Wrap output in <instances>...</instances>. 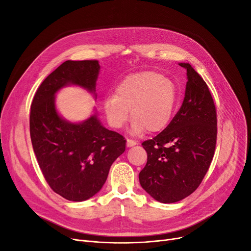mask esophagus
Listing matches in <instances>:
<instances>
[{"mask_svg":"<svg viewBox=\"0 0 251 251\" xmlns=\"http://www.w3.org/2000/svg\"><path fill=\"white\" fill-rule=\"evenodd\" d=\"M136 141H134V140H132V139H129V138H127L126 139V146L128 147V148H131V147H134V146H136Z\"/></svg>","mask_w":251,"mask_h":251,"instance_id":"1","label":"esophagus"}]
</instances>
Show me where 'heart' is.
<instances>
[{
	"mask_svg": "<svg viewBox=\"0 0 251 251\" xmlns=\"http://www.w3.org/2000/svg\"><path fill=\"white\" fill-rule=\"evenodd\" d=\"M177 102V89L173 81L156 72H140L125 77L115 90V96L105 98L103 111L109 124L122 128L132 118L131 130L141 134L164 130L172 119Z\"/></svg>",
	"mask_w": 251,
	"mask_h": 251,
	"instance_id": "heart-1",
	"label": "heart"
}]
</instances>
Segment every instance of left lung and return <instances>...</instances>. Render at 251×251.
Listing matches in <instances>:
<instances>
[{
  "mask_svg": "<svg viewBox=\"0 0 251 251\" xmlns=\"http://www.w3.org/2000/svg\"><path fill=\"white\" fill-rule=\"evenodd\" d=\"M185 98L170 124L143 141L148 162L139 173L141 187L160 202L185 199L201 185L213 161L217 142V111L210 91L188 63Z\"/></svg>",
  "mask_w": 251,
  "mask_h": 251,
  "instance_id": "1",
  "label": "left lung"
}]
</instances>
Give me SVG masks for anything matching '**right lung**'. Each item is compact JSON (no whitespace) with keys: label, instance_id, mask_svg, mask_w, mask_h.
<instances>
[{"label":"right lung","instance_id":"right-lung-1","mask_svg":"<svg viewBox=\"0 0 251 251\" xmlns=\"http://www.w3.org/2000/svg\"><path fill=\"white\" fill-rule=\"evenodd\" d=\"M99 71L97 60L66 61L39 85L31 103L30 137L39 168L52 191L71 201L98 193L112 164L125 151L124 137L105 129L97 115L71 123L55 107L56 92L66 85L96 92Z\"/></svg>","mask_w":251,"mask_h":251}]
</instances>
